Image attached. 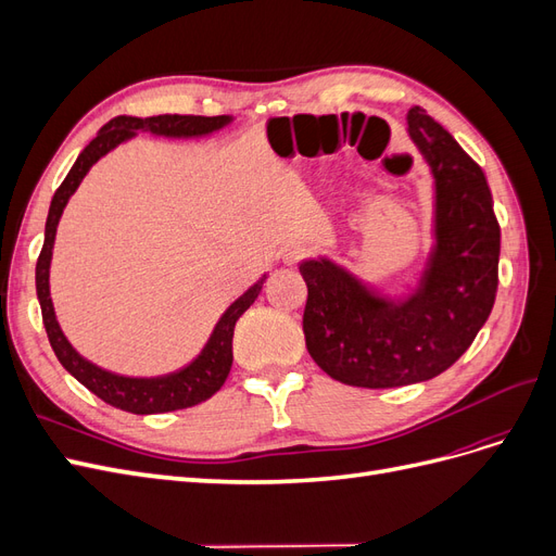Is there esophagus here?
I'll use <instances>...</instances> for the list:
<instances>
[{
  "label": "esophagus",
  "mask_w": 556,
  "mask_h": 556,
  "mask_svg": "<svg viewBox=\"0 0 556 556\" xmlns=\"http://www.w3.org/2000/svg\"><path fill=\"white\" fill-rule=\"evenodd\" d=\"M308 255H311V250H308L306 245H301V243H294V245L282 250L285 264H296V262H301V260H306Z\"/></svg>",
  "instance_id": "esophagus-1"
}]
</instances>
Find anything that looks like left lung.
Returning <instances> with one entry per match:
<instances>
[{
    "mask_svg": "<svg viewBox=\"0 0 556 556\" xmlns=\"http://www.w3.org/2000/svg\"><path fill=\"white\" fill-rule=\"evenodd\" d=\"M408 134L435 180V248L419 288L394 304L329 260L299 266L311 357L333 380L366 390L447 371L486 323L498 288L501 229L482 169L422 106L408 111Z\"/></svg>",
    "mask_w": 556,
    "mask_h": 556,
    "instance_id": "8db88e82",
    "label": "left lung"
}]
</instances>
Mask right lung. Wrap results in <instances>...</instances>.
I'll return each instance as SVG.
<instances>
[{
  "label": "right lung",
  "mask_w": 556,
  "mask_h": 556,
  "mask_svg": "<svg viewBox=\"0 0 556 556\" xmlns=\"http://www.w3.org/2000/svg\"><path fill=\"white\" fill-rule=\"evenodd\" d=\"M231 121L229 115H153V117H131V115H117L109 121L97 137L83 148V153L74 162L72 172L66 174L60 188L55 190L53 201H50L48 220H46V239L41 255L37 260V296L41 304V317L43 327L48 333L50 348H53L55 357L60 364L70 371L80 384H86L88 390L102 399L113 408H121L134 415H153V413H169V410H182L192 408L197 403L211 399L220 387L225 384L229 368H231V339L237 319L255 304V299L262 292V282H255L252 288L233 301L227 308V313L220 317V323L215 325L206 348L201 350V355L188 364L185 368L169 376L160 378H125L115 376L104 368L94 366L92 362L83 359L78 352L72 348V343L64 339V333L55 319L53 301H50L48 290V271H50V257H53V243L60 215L66 206V201L76 192L80 180L86 178L90 166L104 157L109 150H113L117 143L131 139L139 129L160 134V137H204L215 129L225 127Z\"/></svg>",
  "instance_id": "add662e5"
}]
</instances>
